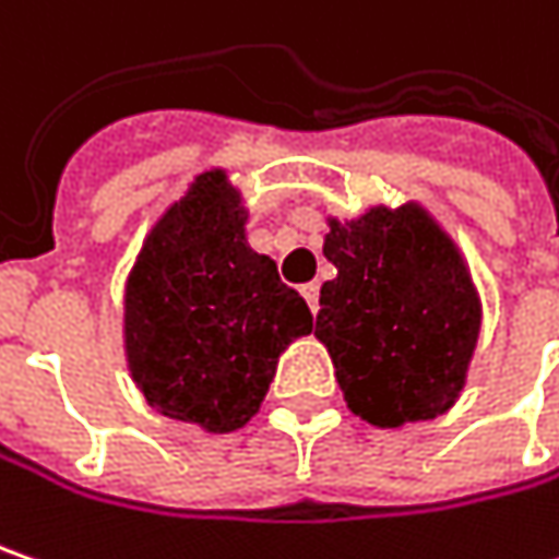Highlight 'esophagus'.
Segmentation results:
<instances>
[{
  "instance_id": "obj_1",
  "label": "esophagus",
  "mask_w": 559,
  "mask_h": 559,
  "mask_svg": "<svg viewBox=\"0 0 559 559\" xmlns=\"http://www.w3.org/2000/svg\"><path fill=\"white\" fill-rule=\"evenodd\" d=\"M301 295H305L311 314H318V295H321V286H318V283H305V286H301Z\"/></svg>"
}]
</instances>
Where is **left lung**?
Masks as SVG:
<instances>
[{
    "instance_id": "1",
    "label": "left lung",
    "mask_w": 559,
    "mask_h": 559,
    "mask_svg": "<svg viewBox=\"0 0 559 559\" xmlns=\"http://www.w3.org/2000/svg\"><path fill=\"white\" fill-rule=\"evenodd\" d=\"M323 258L321 340L349 408L377 428L428 421L460 400L481 301L460 248L418 204L333 219Z\"/></svg>"
}]
</instances>
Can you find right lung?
Here are the masks:
<instances>
[{"mask_svg": "<svg viewBox=\"0 0 559 559\" xmlns=\"http://www.w3.org/2000/svg\"><path fill=\"white\" fill-rule=\"evenodd\" d=\"M248 210L223 169L166 210L126 283L131 380L159 415L210 433L245 428L276 361L311 333L305 298L245 238Z\"/></svg>", "mask_w": 559, "mask_h": 559, "instance_id": "1", "label": "right lung"}]
</instances>
